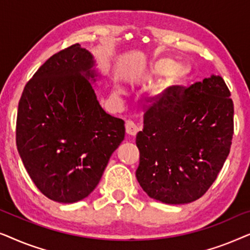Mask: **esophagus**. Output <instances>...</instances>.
Here are the masks:
<instances>
[{
  "label": "esophagus",
  "mask_w": 250,
  "mask_h": 250,
  "mask_svg": "<svg viewBox=\"0 0 250 250\" xmlns=\"http://www.w3.org/2000/svg\"><path fill=\"white\" fill-rule=\"evenodd\" d=\"M125 128L128 135H135L140 131V127L133 121H126Z\"/></svg>",
  "instance_id": "1"
}]
</instances>
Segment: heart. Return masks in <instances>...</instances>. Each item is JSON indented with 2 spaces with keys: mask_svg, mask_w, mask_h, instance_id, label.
Masks as SVG:
<instances>
[{
  "mask_svg": "<svg viewBox=\"0 0 250 250\" xmlns=\"http://www.w3.org/2000/svg\"><path fill=\"white\" fill-rule=\"evenodd\" d=\"M152 71L158 75H166L172 73L177 78H182L189 74L190 69L186 64L176 63L170 59H159L152 64ZM121 88H118V91Z\"/></svg>",
  "mask_w": 250,
  "mask_h": 250,
  "instance_id": "obj_1",
  "label": "heart"
}]
</instances>
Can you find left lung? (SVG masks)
<instances>
[{"instance_id":"left-lung-1","label":"left lung","mask_w":250,"mask_h":250,"mask_svg":"<svg viewBox=\"0 0 250 250\" xmlns=\"http://www.w3.org/2000/svg\"><path fill=\"white\" fill-rule=\"evenodd\" d=\"M221 76L188 88L167 87L152 98L136 134V179L150 198L165 204L199 199L230 152L233 101Z\"/></svg>"}]
</instances>
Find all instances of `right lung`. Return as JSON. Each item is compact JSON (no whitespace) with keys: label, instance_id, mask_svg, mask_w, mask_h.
Wrapping results in <instances>:
<instances>
[{"label":"right lung","instance_id":"right-lung-1","mask_svg":"<svg viewBox=\"0 0 250 250\" xmlns=\"http://www.w3.org/2000/svg\"><path fill=\"white\" fill-rule=\"evenodd\" d=\"M94 66L93 56L74 44L39 68L19 101L20 158L41 192L58 203L86 198L125 136L124 121L99 104Z\"/></svg>","mask_w":250,"mask_h":250}]
</instances>
